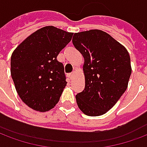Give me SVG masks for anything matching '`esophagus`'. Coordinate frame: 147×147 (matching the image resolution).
Masks as SVG:
<instances>
[{
  "instance_id": "esophagus-1",
  "label": "esophagus",
  "mask_w": 147,
  "mask_h": 147,
  "mask_svg": "<svg viewBox=\"0 0 147 147\" xmlns=\"http://www.w3.org/2000/svg\"><path fill=\"white\" fill-rule=\"evenodd\" d=\"M74 75H75V72H71V73L68 74V76L69 77V78H70L71 79H72V78H73Z\"/></svg>"
}]
</instances>
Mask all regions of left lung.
Listing matches in <instances>:
<instances>
[{
	"mask_svg": "<svg viewBox=\"0 0 147 147\" xmlns=\"http://www.w3.org/2000/svg\"><path fill=\"white\" fill-rule=\"evenodd\" d=\"M72 43L84 57L85 89L76 96L78 107L88 116L104 115L128 87L131 73L129 52L99 29L75 33Z\"/></svg>",
	"mask_w": 147,
	"mask_h": 147,
	"instance_id": "left-lung-1",
	"label": "left lung"
}]
</instances>
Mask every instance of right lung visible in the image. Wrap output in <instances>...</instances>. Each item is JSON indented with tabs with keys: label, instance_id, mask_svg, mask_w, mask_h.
<instances>
[{
	"label": "right lung",
	"instance_id": "right-lung-1",
	"mask_svg": "<svg viewBox=\"0 0 147 147\" xmlns=\"http://www.w3.org/2000/svg\"><path fill=\"white\" fill-rule=\"evenodd\" d=\"M72 32L49 26L24 40L11 57V75L19 97L30 108L48 111L58 103L67 84L57 57Z\"/></svg>",
	"mask_w": 147,
	"mask_h": 147
}]
</instances>
